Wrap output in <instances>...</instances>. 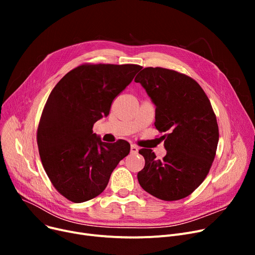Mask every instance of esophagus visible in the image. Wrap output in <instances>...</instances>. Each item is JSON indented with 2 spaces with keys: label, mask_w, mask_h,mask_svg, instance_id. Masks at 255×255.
Segmentation results:
<instances>
[{
  "label": "esophagus",
  "mask_w": 255,
  "mask_h": 255,
  "mask_svg": "<svg viewBox=\"0 0 255 255\" xmlns=\"http://www.w3.org/2000/svg\"><path fill=\"white\" fill-rule=\"evenodd\" d=\"M130 152H131L132 154H136V153L138 152V148H137V146H136L135 144H131V146H130Z\"/></svg>",
  "instance_id": "esophagus-1"
}]
</instances>
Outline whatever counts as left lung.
<instances>
[{
  "label": "left lung",
  "mask_w": 255,
  "mask_h": 255,
  "mask_svg": "<svg viewBox=\"0 0 255 255\" xmlns=\"http://www.w3.org/2000/svg\"><path fill=\"white\" fill-rule=\"evenodd\" d=\"M134 80L156 106L155 127L166 132L162 160L151 149L138 151L145 161L138 183L162 200L184 198L203 183L215 158L219 131L211 102L194 79L177 71L148 67Z\"/></svg>",
  "instance_id": "obj_1"
}]
</instances>
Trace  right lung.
Returning a JSON list of instances; mask_svg holds the SVG:
<instances>
[{"mask_svg":"<svg viewBox=\"0 0 255 255\" xmlns=\"http://www.w3.org/2000/svg\"><path fill=\"white\" fill-rule=\"evenodd\" d=\"M141 69L138 65H82L52 89L40 119V158L55 188L73 203H84L106 188L114 169L130 152L128 141L103 142L93 133L110 115L113 100Z\"/></svg>","mask_w":255,"mask_h":255,"instance_id":"add662e5","label":"right lung"}]
</instances>
